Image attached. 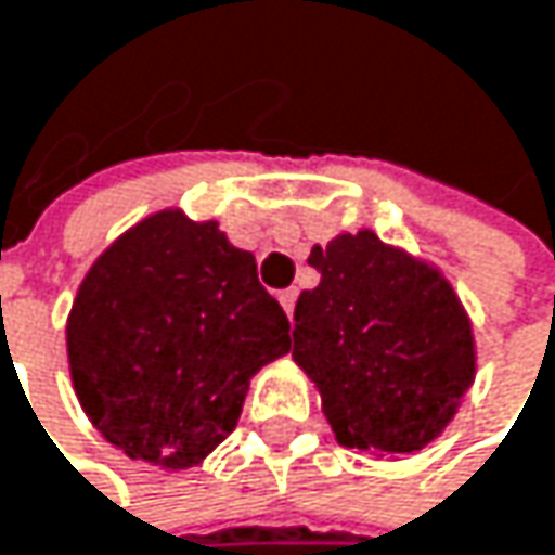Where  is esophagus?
I'll list each match as a JSON object with an SVG mask.
<instances>
[{
  "label": "esophagus",
  "instance_id": "esophagus-1",
  "mask_svg": "<svg viewBox=\"0 0 555 555\" xmlns=\"http://www.w3.org/2000/svg\"><path fill=\"white\" fill-rule=\"evenodd\" d=\"M278 300H281V307L287 310V317L294 320V304H297V291H294V287H287V291H281V294H278Z\"/></svg>",
  "mask_w": 555,
  "mask_h": 555
}]
</instances>
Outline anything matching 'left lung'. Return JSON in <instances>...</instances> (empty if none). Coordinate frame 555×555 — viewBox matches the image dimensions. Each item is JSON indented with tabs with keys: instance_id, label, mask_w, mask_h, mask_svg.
<instances>
[{
	"instance_id": "left-lung-1",
	"label": "left lung",
	"mask_w": 555,
	"mask_h": 555,
	"mask_svg": "<svg viewBox=\"0 0 555 555\" xmlns=\"http://www.w3.org/2000/svg\"><path fill=\"white\" fill-rule=\"evenodd\" d=\"M320 287L294 307V362L317 382L336 439L414 452L475 378L468 317L449 281L375 232L313 245Z\"/></svg>"
}]
</instances>
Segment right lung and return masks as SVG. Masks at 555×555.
<instances>
[{
    "mask_svg": "<svg viewBox=\"0 0 555 555\" xmlns=\"http://www.w3.org/2000/svg\"><path fill=\"white\" fill-rule=\"evenodd\" d=\"M291 352V323L251 251L180 209L141 219L83 278L67 356L93 426L129 459L203 462L238 423L251 375Z\"/></svg>",
    "mask_w": 555,
    "mask_h": 555,
    "instance_id": "right-lung-1",
    "label": "right lung"
}]
</instances>
